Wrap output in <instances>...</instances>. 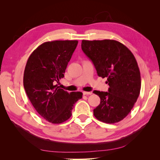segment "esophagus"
Masks as SVG:
<instances>
[{
	"label": "esophagus",
	"mask_w": 160,
	"mask_h": 160,
	"mask_svg": "<svg viewBox=\"0 0 160 160\" xmlns=\"http://www.w3.org/2000/svg\"><path fill=\"white\" fill-rule=\"evenodd\" d=\"M83 93L84 95H89L91 94V92H87V91H83Z\"/></svg>",
	"instance_id": "obj_1"
}]
</instances>
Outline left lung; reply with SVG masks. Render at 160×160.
Listing matches in <instances>:
<instances>
[{
  "label": "left lung",
  "instance_id": "left-lung-1",
  "mask_svg": "<svg viewBox=\"0 0 160 160\" xmlns=\"http://www.w3.org/2000/svg\"><path fill=\"white\" fill-rule=\"evenodd\" d=\"M81 49L93 62L99 77L108 81V92L94 91L101 99L93 109L95 117L106 123L123 120L137 101L141 89V76L133 53L115 40H83Z\"/></svg>",
  "mask_w": 160,
  "mask_h": 160
}]
</instances>
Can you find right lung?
<instances>
[{
  "label": "right lung",
  "instance_id": "right-lung-1",
  "mask_svg": "<svg viewBox=\"0 0 160 160\" xmlns=\"http://www.w3.org/2000/svg\"><path fill=\"white\" fill-rule=\"evenodd\" d=\"M78 41H52L42 43L29 56L24 71L23 85L34 108L48 122L59 124L69 119L81 92H68L56 82L63 78Z\"/></svg>",
  "mask_w": 160,
  "mask_h": 160
}]
</instances>
